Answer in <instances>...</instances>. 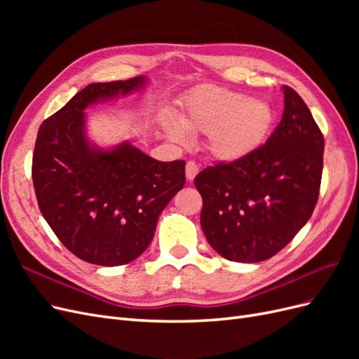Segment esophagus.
<instances>
[{
    "mask_svg": "<svg viewBox=\"0 0 359 359\" xmlns=\"http://www.w3.org/2000/svg\"><path fill=\"white\" fill-rule=\"evenodd\" d=\"M198 172H199V168H198L196 163H194V161H189L187 165H186V178H187L189 181H193L194 177L198 175Z\"/></svg>",
    "mask_w": 359,
    "mask_h": 359,
    "instance_id": "34e87169",
    "label": "esophagus"
}]
</instances>
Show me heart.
<instances>
[{
    "label": "heart",
    "mask_w": 359,
    "mask_h": 359,
    "mask_svg": "<svg viewBox=\"0 0 359 359\" xmlns=\"http://www.w3.org/2000/svg\"><path fill=\"white\" fill-rule=\"evenodd\" d=\"M276 121L273 106L264 99L219 86H206L190 95L177 121H166L172 142L186 145L191 135H206V147L220 161L247 158L265 144Z\"/></svg>",
    "instance_id": "heart-1"
}]
</instances>
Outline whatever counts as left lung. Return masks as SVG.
I'll return each instance as SVG.
<instances>
[{"instance_id":"obj_1","label":"left lung","mask_w":359,"mask_h":359,"mask_svg":"<svg viewBox=\"0 0 359 359\" xmlns=\"http://www.w3.org/2000/svg\"><path fill=\"white\" fill-rule=\"evenodd\" d=\"M283 93V116L265 145L194 178L206 241L233 262L277 255L309 222L319 198L323 135L298 93L289 86Z\"/></svg>"}]
</instances>
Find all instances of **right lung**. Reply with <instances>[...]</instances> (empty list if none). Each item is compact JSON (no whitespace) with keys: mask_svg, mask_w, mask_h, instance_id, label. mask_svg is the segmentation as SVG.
I'll use <instances>...</instances> for the list:
<instances>
[{"mask_svg":"<svg viewBox=\"0 0 359 359\" xmlns=\"http://www.w3.org/2000/svg\"><path fill=\"white\" fill-rule=\"evenodd\" d=\"M148 79L90 83L39 128L32 182L58 240L94 265L132 262L153 241L158 215L186 182V161H158L130 142L100 148L85 109L142 90Z\"/></svg>","mask_w":359,"mask_h":359,"instance_id":"obj_1","label":"right lung"}]
</instances>
